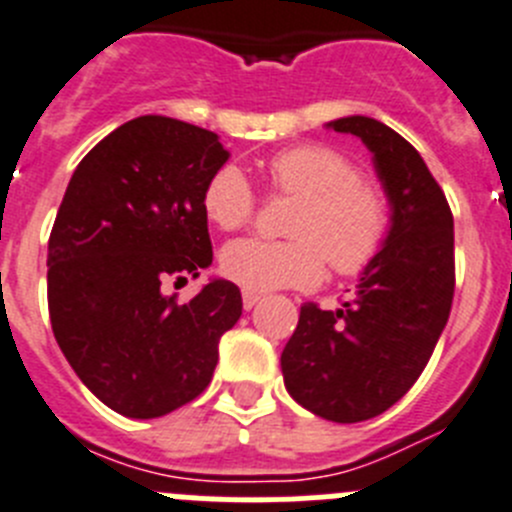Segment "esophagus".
I'll return each instance as SVG.
<instances>
[{"instance_id":"34e87169","label":"esophagus","mask_w":512,"mask_h":512,"mask_svg":"<svg viewBox=\"0 0 512 512\" xmlns=\"http://www.w3.org/2000/svg\"><path fill=\"white\" fill-rule=\"evenodd\" d=\"M257 303H260V295L252 293V290H245V293H242V305H245V310H252Z\"/></svg>"}]
</instances>
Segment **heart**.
<instances>
[{
    "instance_id": "heart-1",
    "label": "heart",
    "mask_w": 512,
    "mask_h": 512,
    "mask_svg": "<svg viewBox=\"0 0 512 512\" xmlns=\"http://www.w3.org/2000/svg\"><path fill=\"white\" fill-rule=\"evenodd\" d=\"M275 189L298 197L285 222L293 240L272 242L245 237L224 245L222 272L232 283L270 293L321 283L323 257L341 275H356L376 255L389 232V204L379 186L361 179L358 166L331 146H293L267 164ZM255 194L234 164L209 176L202 212L214 227L232 232L250 222Z\"/></svg>"
}]
</instances>
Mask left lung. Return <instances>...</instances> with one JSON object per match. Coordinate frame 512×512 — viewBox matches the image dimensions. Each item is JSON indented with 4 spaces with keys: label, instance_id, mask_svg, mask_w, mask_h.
Wrapping results in <instances>:
<instances>
[{
    "label": "left lung",
    "instance_id": "left-lung-1",
    "mask_svg": "<svg viewBox=\"0 0 512 512\" xmlns=\"http://www.w3.org/2000/svg\"><path fill=\"white\" fill-rule=\"evenodd\" d=\"M361 138L389 204L379 255L336 310L305 303L280 366L300 407L338 424L394 407L427 366L455 295V222L417 148L369 116L326 123Z\"/></svg>",
    "mask_w": 512,
    "mask_h": 512
}]
</instances>
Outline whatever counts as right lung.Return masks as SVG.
Listing matches in <instances>:
<instances>
[{
    "instance_id": "add662e5",
    "label": "right lung",
    "mask_w": 512,
    "mask_h": 512,
    "mask_svg": "<svg viewBox=\"0 0 512 512\" xmlns=\"http://www.w3.org/2000/svg\"><path fill=\"white\" fill-rule=\"evenodd\" d=\"M227 159L207 128L138 116L65 189L47 245L52 333L78 379L123 417L156 419L197 399L219 338L240 321V288L224 278L184 305L164 293L212 265L202 191Z\"/></svg>"
}]
</instances>
